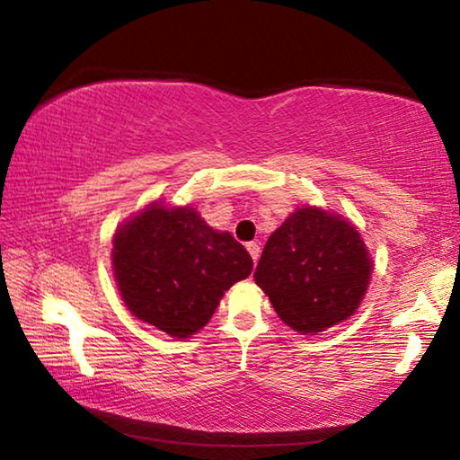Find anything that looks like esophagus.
Listing matches in <instances>:
<instances>
[{"label":"esophagus","instance_id":"34e87169","mask_svg":"<svg viewBox=\"0 0 460 460\" xmlns=\"http://www.w3.org/2000/svg\"><path fill=\"white\" fill-rule=\"evenodd\" d=\"M247 252H249V255H252L253 263L260 260V245L255 243V241H252V243H247Z\"/></svg>","mask_w":460,"mask_h":460}]
</instances>
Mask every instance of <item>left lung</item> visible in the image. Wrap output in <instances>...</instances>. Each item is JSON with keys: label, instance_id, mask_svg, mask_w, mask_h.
<instances>
[{"label": "left lung", "instance_id": "1", "mask_svg": "<svg viewBox=\"0 0 460 460\" xmlns=\"http://www.w3.org/2000/svg\"><path fill=\"white\" fill-rule=\"evenodd\" d=\"M371 268L367 247L351 223L305 207L271 233L253 278L288 326L318 334L355 314Z\"/></svg>", "mask_w": 460, "mask_h": 460}]
</instances>
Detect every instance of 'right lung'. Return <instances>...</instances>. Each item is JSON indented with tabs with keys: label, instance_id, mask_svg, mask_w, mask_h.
Instances as JSON below:
<instances>
[{
	"label": "right lung",
	"instance_id": "right-lung-1",
	"mask_svg": "<svg viewBox=\"0 0 460 460\" xmlns=\"http://www.w3.org/2000/svg\"><path fill=\"white\" fill-rule=\"evenodd\" d=\"M113 271L129 313L174 339L211 321L225 290L253 270L231 233L208 227L192 207L154 202L113 237Z\"/></svg>",
	"mask_w": 460,
	"mask_h": 460
}]
</instances>
